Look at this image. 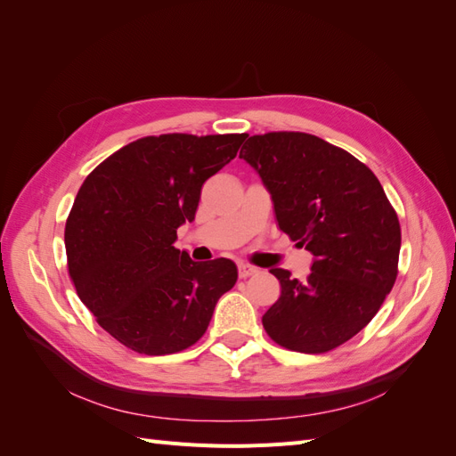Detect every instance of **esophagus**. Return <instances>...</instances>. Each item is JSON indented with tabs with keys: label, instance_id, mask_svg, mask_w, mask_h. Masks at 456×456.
I'll return each mask as SVG.
<instances>
[{
	"label": "esophagus",
	"instance_id": "obj_1",
	"mask_svg": "<svg viewBox=\"0 0 456 456\" xmlns=\"http://www.w3.org/2000/svg\"><path fill=\"white\" fill-rule=\"evenodd\" d=\"M256 272H258V270H256L255 266H249V265H240V268H238V273H240L241 280L251 278V275H255Z\"/></svg>",
	"mask_w": 456,
	"mask_h": 456
}]
</instances>
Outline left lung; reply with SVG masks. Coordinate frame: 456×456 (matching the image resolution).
<instances>
[{"label":"left lung","mask_w":456,"mask_h":456,"mask_svg":"<svg viewBox=\"0 0 456 456\" xmlns=\"http://www.w3.org/2000/svg\"><path fill=\"white\" fill-rule=\"evenodd\" d=\"M240 158L268 188L280 228L314 255L305 281L270 270L281 295L262 325L287 350L338 348L375 317L395 283L402 247L395 209L365 163L315 134H253Z\"/></svg>","instance_id":"1"}]
</instances>
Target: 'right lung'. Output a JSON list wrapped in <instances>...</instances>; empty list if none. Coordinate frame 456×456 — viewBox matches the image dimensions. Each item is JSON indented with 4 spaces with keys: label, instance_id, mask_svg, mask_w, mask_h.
<instances>
[{
    "label": "right lung",
    "instance_id": "add662e5",
    "mask_svg": "<svg viewBox=\"0 0 456 456\" xmlns=\"http://www.w3.org/2000/svg\"><path fill=\"white\" fill-rule=\"evenodd\" d=\"M241 134L169 133L119 148L81 184L68 215V273L106 333L146 355L190 348L236 285L228 258L194 262L173 245L207 178L236 158Z\"/></svg>",
    "mask_w": 456,
    "mask_h": 456
}]
</instances>
